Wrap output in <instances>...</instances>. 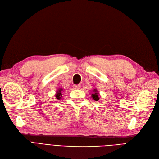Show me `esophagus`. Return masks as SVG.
Listing matches in <instances>:
<instances>
[{
    "label": "esophagus",
    "instance_id": "obj_1",
    "mask_svg": "<svg viewBox=\"0 0 159 159\" xmlns=\"http://www.w3.org/2000/svg\"><path fill=\"white\" fill-rule=\"evenodd\" d=\"M74 89H80V84H76V85H74Z\"/></svg>",
    "mask_w": 159,
    "mask_h": 159
}]
</instances>
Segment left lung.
<instances>
[{"label": "left lung", "instance_id": "obj_1", "mask_svg": "<svg viewBox=\"0 0 159 159\" xmlns=\"http://www.w3.org/2000/svg\"><path fill=\"white\" fill-rule=\"evenodd\" d=\"M98 95H99V93L98 92L97 90L96 89L93 90V92L92 93V98H93V99H94L95 101H98L99 99Z\"/></svg>", "mask_w": 159, "mask_h": 159}]
</instances>
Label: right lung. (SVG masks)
<instances>
[{
  "mask_svg": "<svg viewBox=\"0 0 159 159\" xmlns=\"http://www.w3.org/2000/svg\"><path fill=\"white\" fill-rule=\"evenodd\" d=\"M62 90H63V89H61V88H60V89H59L57 90V91L56 92V95H55L56 99H61V97H62L61 91H62Z\"/></svg>",
  "mask_w": 159,
  "mask_h": 159,
  "instance_id": "add662e5",
  "label": "right lung"
}]
</instances>
